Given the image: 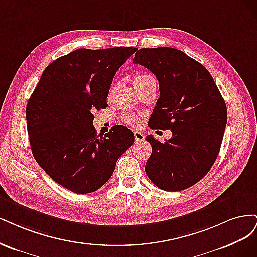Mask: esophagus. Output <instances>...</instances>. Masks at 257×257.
<instances>
[{
    "label": "esophagus",
    "mask_w": 257,
    "mask_h": 257,
    "mask_svg": "<svg viewBox=\"0 0 257 257\" xmlns=\"http://www.w3.org/2000/svg\"><path fill=\"white\" fill-rule=\"evenodd\" d=\"M134 136H135V140L137 141V142H141V141H143L145 139V136L140 131H135Z\"/></svg>",
    "instance_id": "34e87169"
}]
</instances>
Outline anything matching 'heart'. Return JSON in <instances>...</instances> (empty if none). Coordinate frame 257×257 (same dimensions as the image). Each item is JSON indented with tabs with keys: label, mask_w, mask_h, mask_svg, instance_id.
<instances>
[{
	"label": "heart",
	"mask_w": 257,
	"mask_h": 257,
	"mask_svg": "<svg viewBox=\"0 0 257 257\" xmlns=\"http://www.w3.org/2000/svg\"><path fill=\"white\" fill-rule=\"evenodd\" d=\"M150 77H152V76H150V74H147V73H140V74H138V76H136V78H135V85L141 83V82L146 80L147 78H150ZM123 120H125L127 123H129V125H132V126L137 125V123L139 122L138 116H136V115H132V114L126 115V116L123 117Z\"/></svg>",
	"instance_id": "1"
}]
</instances>
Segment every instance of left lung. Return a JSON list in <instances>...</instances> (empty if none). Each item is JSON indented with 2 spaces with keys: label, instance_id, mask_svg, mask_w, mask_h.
Wrapping results in <instances>:
<instances>
[{
  "label": "left lung",
  "instance_id": "8db88e82",
  "mask_svg": "<svg viewBox=\"0 0 257 257\" xmlns=\"http://www.w3.org/2000/svg\"><path fill=\"white\" fill-rule=\"evenodd\" d=\"M134 63L159 81L148 125L173 134L164 143L146 137L153 152L145 172L164 191H181L200 181L217 159L227 122L225 101L209 71L178 49H140Z\"/></svg>",
  "mask_w": 257,
  "mask_h": 257
}]
</instances>
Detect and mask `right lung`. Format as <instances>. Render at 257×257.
Instances as JSON below:
<instances>
[{"instance_id": "add662e5", "label": "right lung", "mask_w": 257, "mask_h": 257, "mask_svg": "<svg viewBox=\"0 0 257 257\" xmlns=\"http://www.w3.org/2000/svg\"><path fill=\"white\" fill-rule=\"evenodd\" d=\"M131 47L78 49L47 66L27 105L32 154L55 183L77 194L95 192L112 176L134 132L114 126L97 136L93 111L105 109L115 73Z\"/></svg>"}]
</instances>
